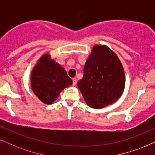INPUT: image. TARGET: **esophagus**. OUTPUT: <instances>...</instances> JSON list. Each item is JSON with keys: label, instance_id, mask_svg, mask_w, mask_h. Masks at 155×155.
Instances as JSON below:
<instances>
[{"label": "esophagus", "instance_id": "1", "mask_svg": "<svg viewBox=\"0 0 155 155\" xmlns=\"http://www.w3.org/2000/svg\"><path fill=\"white\" fill-rule=\"evenodd\" d=\"M77 84V79L76 78H73V85H75Z\"/></svg>", "mask_w": 155, "mask_h": 155}]
</instances>
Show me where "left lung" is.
Here are the masks:
<instances>
[{
	"label": "left lung",
	"instance_id": "left-lung-1",
	"mask_svg": "<svg viewBox=\"0 0 155 155\" xmlns=\"http://www.w3.org/2000/svg\"><path fill=\"white\" fill-rule=\"evenodd\" d=\"M125 86L124 68L117 56L106 46L95 45L78 82L86 103L101 109L121 96Z\"/></svg>",
	"mask_w": 155,
	"mask_h": 155
}]
</instances>
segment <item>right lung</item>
<instances>
[{"label": "right lung", "mask_w": 155, "mask_h": 155, "mask_svg": "<svg viewBox=\"0 0 155 155\" xmlns=\"http://www.w3.org/2000/svg\"><path fill=\"white\" fill-rule=\"evenodd\" d=\"M65 69L44 54L31 74V87L42 102L50 104L56 100L63 89L72 84Z\"/></svg>", "instance_id": "1"}]
</instances>
